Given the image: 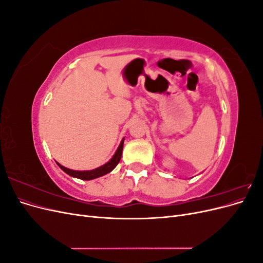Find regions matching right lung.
Returning <instances> with one entry per match:
<instances>
[{
  "label": "right lung",
  "instance_id": "add662e5",
  "mask_svg": "<svg viewBox=\"0 0 263 263\" xmlns=\"http://www.w3.org/2000/svg\"><path fill=\"white\" fill-rule=\"evenodd\" d=\"M123 147H124V139L122 140L121 145H119L118 149L116 150L115 155L113 156V158L110 159V160L105 163L104 165L100 166V168H97L94 170H91V171H76V170H70L68 168H65V166L59 164L57 162V164L59 165V168L61 170L65 171L66 173H68L69 176L73 177V178H78V179H81V180H93V179H97V178H100L102 176H104V174L106 173H109L110 171H112L115 166L118 164L119 160H121L122 158V153H123Z\"/></svg>",
  "mask_w": 263,
  "mask_h": 263
}]
</instances>
